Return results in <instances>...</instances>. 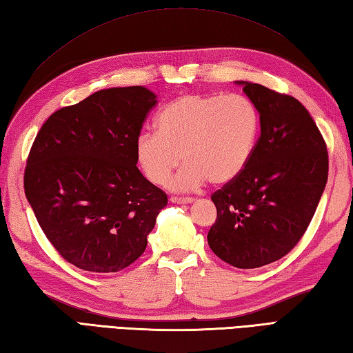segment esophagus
<instances>
[{"label":"esophagus","mask_w":353,"mask_h":353,"mask_svg":"<svg viewBox=\"0 0 353 353\" xmlns=\"http://www.w3.org/2000/svg\"><path fill=\"white\" fill-rule=\"evenodd\" d=\"M170 201H172V203H175V204H190L195 199L190 198V196H170Z\"/></svg>","instance_id":"34e87169"}]
</instances>
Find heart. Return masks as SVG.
I'll return each instance as SVG.
<instances>
[{
  "label": "heart",
  "mask_w": 353,
  "mask_h": 353,
  "mask_svg": "<svg viewBox=\"0 0 353 353\" xmlns=\"http://www.w3.org/2000/svg\"><path fill=\"white\" fill-rule=\"evenodd\" d=\"M261 134V114L241 94H187L155 117V132L137 137L135 157L150 183H168L179 160L185 164L172 189L225 184L245 169Z\"/></svg>",
  "instance_id": "obj_1"
}]
</instances>
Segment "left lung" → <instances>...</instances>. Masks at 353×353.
I'll use <instances>...</instances> for the list:
<instances>
[{"label": "left lung", "instance_id": "obj_1", "mask_svg": "<svg viewBox=\"0 0 353 353\" xmlns=\"http://www.w3.org/2000/svg\"><path fill=\"white\" fill-rule=\"evenodd\" d=\"M243 92L261 114V135L239 175L212 195L216 221L208 245L236 268H259L297 245L327 181L326 141L292 96L250 82Z\"/></svg>", "mask_w": 353, "mask_h": 353}]
</instances>
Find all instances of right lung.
I'll list each match as a JSON object with an SVG mask.
<instances>
[{
    "label": "right lung",
    "mask_w": 353,
    "mask_h": 353,
    "mask_svg": "<svg viewBox=\"0 0 353 353\" xmlns=\"http://www.w3.org/2000/svg\"><path fill=\"white\" fill-rule=\"evenodd\" d=\"M155 94L100 90L48 117L32 145L24 192L42 232L65 261L117 272L145 253L168 195L137 168L135 141Z\"/></svg>",
    "instance_id": "obj_1"
}]
</instances>
